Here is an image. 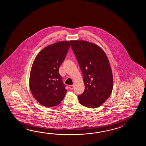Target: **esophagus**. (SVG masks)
Returning a JSON list of instances; mask_svg holds the SVG:
<instances>
[{
	"mask_svg": "<svg viewBox=\"0 0 146 146\" xmlns=\"http://www.w3.org/2000/svg\"><path fill=\"white\" fill-rule=\"evenodd\" d=\"M69 89H71V90H73L74 88V84H72V85H70L69 86Z\"/></svg>",
	"mask_w": 146,
	"mask_h": 146,
	"instance_id": "obj_1",
	"label": "esophagus"
}]
</instances>
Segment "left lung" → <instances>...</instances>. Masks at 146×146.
Instances as JSON below:
<instances>
[{"label": "left lung", "instance_id": "left-lung-1", "mask_svg": "<svg viewBox=\"0 0 146 146\" xmlns=\"http://www.w3.org/2000/svg\"><path fill=\"white\" fill-rule=\"evenodd\" d=\"M72 50L84 77L85 89L78 96L82 106L96 108L112 93L113 79L109 59L96 44L83 40H70Z\"/></svg>", "mask_w": 146, "mask_h": 146}]
</instances>
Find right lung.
<instances>
[{
  "label": "right lung",
  "instance_id": "1",
  "mask_svg": "<svg viewBox=\"0 0 146 146\" xmlns=\"http://www.w3.org/2000/svg\"><path fill=\"white\" fill-rule=\"evenodd\" d=\"M70 46L69 41L50 45L40 50L33 62L29 79L31 93L47 108L59 104L67 92L58 71Z\"/></svg>",
  "mask_w": 146,
  "mask_h": 146
}]
</instances>
